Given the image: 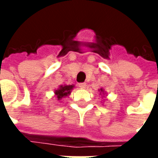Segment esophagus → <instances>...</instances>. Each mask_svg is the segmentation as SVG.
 <instances>
[{
	"label": "esophagus",
	"instance_id": "esophagus-1",
	"mask_svg": "<svg viewBox=\"0 0 158 158\" xmlns=\"http://www.w3.org/2000/svg\"><path fill=\"white\" fill-rule=\"evenodd\" d=\"M79 86L81 88V89H85L86 83H81V84H79Z\"/></svg>",
	"mask_w": 158,
	"mask_h": 158
}]
</instances>
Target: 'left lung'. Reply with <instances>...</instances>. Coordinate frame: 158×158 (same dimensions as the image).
Masks as SVG:
<instances>
[{
	"label": "left lung",
	"instance_id": "left-lung-1",
	"mask_svg": "<svg viewBox=\"0 0 158 158\" xmlns=\"http://www.w3.org/2000/svg\"><path fill=\"white\" fill-rule=\"evenodd\" d=\"M99 91H101V92H102L103 94H104V93H105V92H104V90H103V89H102V88H101V89H100ZM101 92H100V94H101Z\"/></svg>",
	"mask_w": 158,
	"mask_h": 158
}]
</instances>
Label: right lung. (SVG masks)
<instances>
[{
    "instance_id": "1",
    "label": "right lung",
    "mask_w": 158,
    "mask_h": 158,
    "mask_svg": "<svg viewBox=\"0 0 158 158\" xmlns=\"http://www.w3.org/2000/svg\"><path fill=\"white\" fill-rule=\"evenodd\" d=\"M73 88H74L73 85H60L57 89L54 90L55 96L57 98L58 101L64 99V98H66L67 96H69L71 94V91H72V89Z\"/></svg>"
}]
</instances>
